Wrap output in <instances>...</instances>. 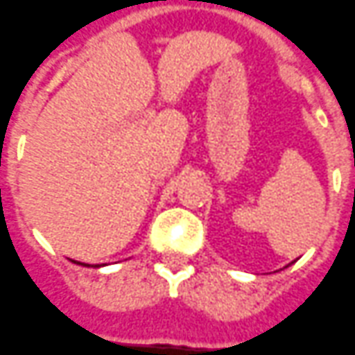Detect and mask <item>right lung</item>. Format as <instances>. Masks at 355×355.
Returning a JSON list of instances; mask_svg holds the SVG:
<instances>
[{
    "label": "right lung",
    "mask_w": 355,
    "mask_h": 355,
    "mask_svg": "<svg viewBox=\"0 0 355 355\" xmlns=\"http://www.w3.org/2000/svg\"><path fill=\"white\" fill-rule=\"evenodd\" d=\"M73 263H78V266H85V268H101V266H99V263H95V266H89V263H82V261H76V260H72Z\"/></svg>",
    "instance_id": "1"
}]
</instances>
